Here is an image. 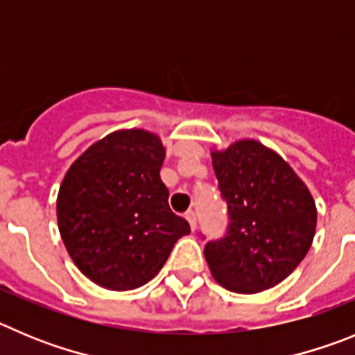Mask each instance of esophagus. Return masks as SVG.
<instances>
[{
  "label": "esophagus",
  "instance_id": "obj_1",
  "mask_svg": "<svg viewBox=\"0 0 355 355\" xmlns=\"http://www.w3.org/2000/svg\"><path fill=\"white\" fill-rule=\"evenodd\" d=\"M185 219H187V221H189V226H191V230H196V214L193 212V210H189V212L185 214Z\"/></svg>",
  "mask_w": 355,
  "mask_h": 355
}]
</instances>
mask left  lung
<instances>
[{"label": "left lung", "mask_w": 355, "mask_h": 355, "mask_svg": "<svg viewBox=\"0 0 355 355\" xmlns=\"http://www.w3.org/2000/svg\"><path fill=\"white\" fill-rule=\"evenodd\" d=\"M228 228L205 245L214 279L235 293L272 288L311 248L317 207L288 162L254 139L212 152Z\"/></svg>", "instance_id": "obj_1"}]
</instances>
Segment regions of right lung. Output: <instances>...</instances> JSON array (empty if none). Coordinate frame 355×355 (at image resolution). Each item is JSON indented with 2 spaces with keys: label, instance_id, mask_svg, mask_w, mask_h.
I'll list each match as a JSON object with an SVG mask.
<instances>
[{
  "label": "right lung",
  "instance_id": "add662e5",
  "mask_svg": "<svg viewBox=\"0 0 355 355\" xmlns=\"http://www.w3.org/2000/svg\"><path fill=\"white\" fill-rule=\"evenodd\" d=\"M164 146L143 129L116 130L79 155L60 185L58 228L70 258L107 290L148 283L189 223L168 205Z\"/></svg>",
  "mask_w": 355,
  "mask_h": 355
}]
</instances>
